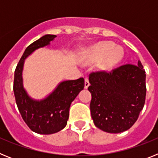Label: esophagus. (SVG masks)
<instances>
[{"label":"esophagus","mask_w":158,"mask_h":158,"mask_svg":"<svg viewBox=\"0 0 158 158\" xmlns=\"http://www.w3.org/2000/svg\"><path fill=\"white\" fill-rule=\"evenodd\" d=\"M89 86V78L85 77V89H88V87Z\"/></svg>","instance_id":"34e87169"}]
</instances>
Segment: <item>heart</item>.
<instances>
[{
    "instance_id": "b5f03b06",
    "label": "heart",
    "mask_w": 158,
    "mask_h": 158,
    "mask_svg": "<svg viewBox=\"0 0 158 158\" xmlns=\"http://www.w3.org/2000/svg\"><path fill=\"white\" fill-rule=\"evenodd\" d=\"M124 49L115 46L112 42H101L89 47L85 57L88 63L100 62V68L103 70H110L116 67L123 60Z\"/></svg>"
}]
</instances>
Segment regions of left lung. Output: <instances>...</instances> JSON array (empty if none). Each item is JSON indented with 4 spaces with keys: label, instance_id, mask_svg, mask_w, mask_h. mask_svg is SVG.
Instances as JSON below:
<instances>
[{
    "label": "left lung",
    "instance_id": "1",
    "mask_svg": "<svg viewBox=\"0 0 158 158\" xmlns=\"http://www.w3.org/2000/svg\"><path fill=\"white\" fill-rule=\"evenodd\" d=\"M90 111L95 126L107 133L127 131L139 118L146 100V72L140 61L111 73H92Z\"/></svg>",
    "mask_w": 158,
    "mask_h": 158
}]
</instances>
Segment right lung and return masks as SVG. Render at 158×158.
Segmentation results:
<instances>
[{
	"label": "right lung",
	"mask_w": 158,
	"mask_h": 158,
	"mask_svg": "<svg viewBox=\"0 0 158 158\" xmlns=\"http://www.w3.org/2000/svg\"><path fill=\"white\" fill-rule=\"evenodd\" d=\"M56 37L54 35H45L29 45L14 74L13 91L19 113L29 128L40 135L57 133L66 126L71 103L85 87L83 77L63 81L52 93L41 100L31 97L23 87L22 73L25 59L38 49L50 46Z\"/></svg>",
	"instance_id": "obj_1"
}]
</instances>
